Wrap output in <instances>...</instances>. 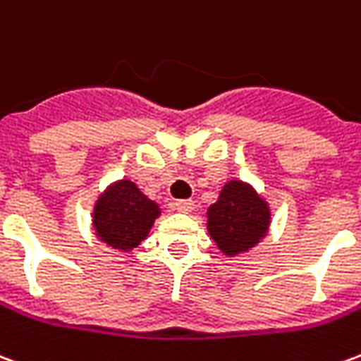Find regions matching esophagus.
<instances>
[{"label":"esophagus","mask_w":361,"mask_h":361,"mask_svg":"<svg viewBox=\"0 0 361 361\" xmlns=\"http://www.w3.org/2000/svg\"><path fill=\"white\" fill-rule=\"evenodd\" d=\"M193 207H195L193 201H188V199H185V201H176V203H173V209L178 212H183V214H189V212L193 211Z\"/></svg>","instance_id":"obj_1"}]
</instances>
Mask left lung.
Returning <instances> with one entry per match:
<instances>
[{"label":"left lung","mask_w":361,"mask_h":361,"mask_svg":"<svg viewBox=\"0 0 361 361\" xmlns=\"http://www.w3.org/2000/svg\"><path fill=\"white\" fill-rule=\"evenodd\" d=\"M269 201L250 181L228 180L207 209V232L226 257H240L263 242L271 228Z\"/></svg>","instance_id":"8db88e82"}]
</instances>
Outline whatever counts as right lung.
Masks as SVG:
<instances>
[{"label": "right lung", "instance_id": "1", "mask_svg": "<svg viewBox=\"0 0 361 361\" xmlns=\"http://www.w3.org/2000/svg\"><path fill=\"white\" fill-rule=\"evenodd\" d=\"M160 214L162 209L157 201L145 195L135 181L121 178L98 195L90 222L98 242L127 253L147 240Z\"/></svg>", "mask_w": 361, "mask_h": 361}]
</instances>
